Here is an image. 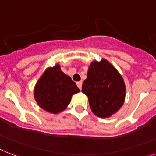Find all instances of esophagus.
<instances>
[{
	"label": "esophagus",
	"mask_w": 156,
	"mask_h": 156,
	"mask_svg": "<svg viewBox=\"0 0 156 156\" xmlns=\"http://www.w3.org/2000/svg\"><path fill=\"white\" fill-rule=\"evenodd\" d=\"M77 86H78V87L79 89H82V82H77Z\"/></svg>",
	"instance_id": "obj_1"
}]
</instances>
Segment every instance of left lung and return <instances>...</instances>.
I'll return each mask as SVG.
<instances>
[{"instance_id": "1", "label": "left lung", "mask_w": 156, "mask_h": 156, "mask_svg": "<svg viewBox=\"0 0 156 156\" xmlns=\"http://www.w3.org/2000/svg\"><path fill=\"white\" fill-rule=\"evenodd\" d=\"M82 92L88 97L93 113L106 118L121 108L125 98V85L122 77L108 60L93 61Z\"/></svg>"}]
</instances>
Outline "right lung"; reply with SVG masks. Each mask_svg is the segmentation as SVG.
Segmentation results:
<instances>
[{
	"mask_svg": "<svg viewBox=\"0 0 156 156\" xmlns=\"http://www.w3.org/2000/svg\"><path fill=\"white\" fill-rule=\"evenodd\" d=\"M80 91L70 76L60 70L56 64L46 69L38 80L34 90V97L40 108L57 114L66 109L72 96Z\"/></svg>",
	"mask_w": 156,
	"mask_h": 156,
	"instance_id": "1",
	"label": "right lung"
}]
</instances>
